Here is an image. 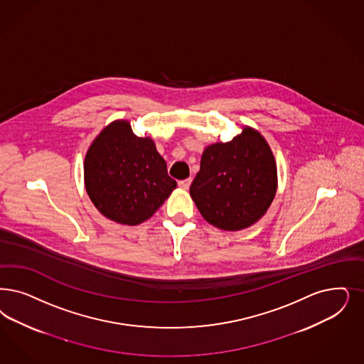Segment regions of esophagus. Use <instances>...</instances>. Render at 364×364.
Masks as SVG:
<instances>
[{
	"instance_id": "esophagus-1",
	"label": "esophagus",
	"mask_w": 364,
	"mask_h": 364,
	"mask_svg": "<svg viewBox=\"0 0 364 364\" xmlns=\"http://www.w3.org/2000/svg\"><path fill=\"white\" fill-rule=\"evenodd\" d=\"M191 183H192V178H191V177L186 178V180H180V181H178V187L183 189H188Z\"/></svg>"
}]
</instances>
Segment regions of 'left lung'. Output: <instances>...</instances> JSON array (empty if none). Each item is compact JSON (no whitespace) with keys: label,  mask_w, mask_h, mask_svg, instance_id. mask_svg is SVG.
<instances>
[{"label":"left lung","mask_w":364,"mask_h":364,"mask_svg":"<svg viewBox=\"0 0 364 364\" xmlns=\"http://www.w3.org/2000/svg\"><path fill=\"white\" fill-rule=\"evenodd\" d=\"M277 166L264 138L251 127L207 146L189 193L213 226L238 231L259 220L276 196Z\"/></svg>","instance_id":"obj_1"}]
</instances>
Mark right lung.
I'll use <instances>...</instances> for the list:
<instances>
[{
    "label": "right lung",
    "mask_w": 364,
    "mask_h": 364,
    "mask_svg": "<svg viewBox=\"0 0 364 364\" xmlns=\"http://www.w3.org/2000/svg\"><path fill=\"white\" fill-rule=\"evenodd\" d=\"M85 184L100 213L129 226L149 219L177 186L154 142L137 137L127 121H115L94 139Z\"/></svg>",
    "instance_id": "add662e5"
}]
</instances>
